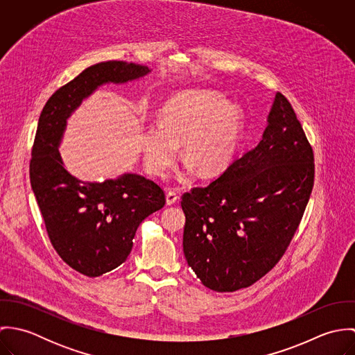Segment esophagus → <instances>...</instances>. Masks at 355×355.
I'll use <instances>...</instances> for the list:
<instances>
[{
    "mask_svg": "<svg viewBox=\"0 0 355 355\" xmlns=\"http://www.w3.org/2000/svg\"><path fill=\"white\" fill-rule=\"evenodd\" d=\"M178 201H179L178 193L169 190V191L166 193V205H173V203H176Z\"/></svg>",
    "mask_w": 355,
    "mask_h": 355,
    "instance_id": "esophagus-1",
    "label": "esophagus"
}]
</instances>
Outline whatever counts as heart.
<instances>
[{"label": "heart", "instance_id": "b5f03b06", "mask_svg": "<svg viewBox=\"0 0 355 355\" xmlns=\"http://www.w3.org/2000/svg\"><path fill=\"white\" fill-rule=\"evenodd\" d=\"M243 117L236 105L210 90L178 94L161 110L158 127L144 132L146 168L164 175L176 159L183 145V158L189 161L184 173L194 169L202 178L223 173L234 159L242 137Z\"/></svg>", "mask_w": 355, "mask_h": 355}]
</instances>
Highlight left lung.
<instances>
[{
	"label": "left lung",
	"instance_id": "1",
	"mask_svg": "<svg viewBox=\"0 0 355 355\" xmlns=\"http://www.w3.org/2000/svg\"><path fill=\"white\" fill-rule=\"evenodd\" d=\"M313 184V149L291 103L276 93L259 144L182 197L183 252L203 286L232 293L265 276L290 246Z\"/></svg>",
	"mask_w": 355,
	"mask_h": 355
}]
</instances>
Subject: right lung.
<instances>
[{"instance_id": "obj_1", "label": "right lung", "mask_w": 355, "mask_h": 355, "mask_svg": "<svg viewBox=\"0 0 355 355\" xmlns=\"http://www.w3.org/2000/svg\"><path fill=\"white\" fill-rule=\"evenodd\" d=\"M145 65L105 61L60 87L44 106L33 145L30 182L51 246L76 272L97 277L121 265L139 224L165 205L164 190L141 175L85 183L62 165L58 145L67 119L98 86L149 73Z\"/></svg>"}]
</instances>
